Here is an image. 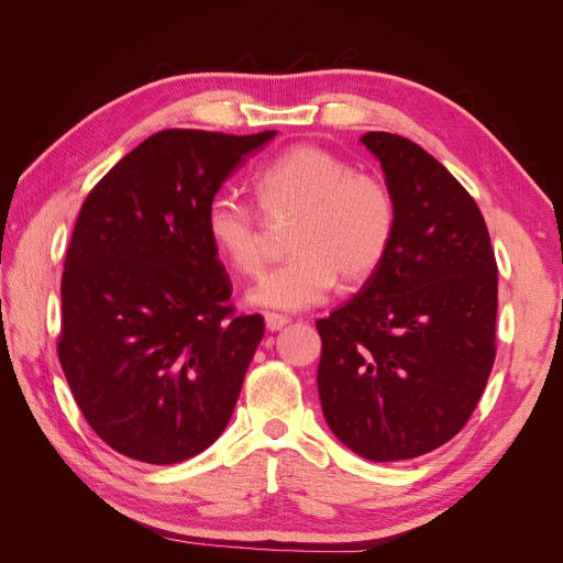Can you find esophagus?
<instances>
[{"instance_id":"1","label":"esophagus","mask_w":563,"mask_h":563,"mask_svg":"<svg viewBox=\"0 0 563 563\" xmlns=\"http://www.w3.org/2000/svg\"><path fill=\"white\" fill-rule=\"evenodd\" d=\"M288 323V317H284V314H275V312H269V314H265V327H267V331H279V329H284Z\"/></svg>"}]
</instances>
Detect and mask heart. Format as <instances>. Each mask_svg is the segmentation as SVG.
Returning a JSON list of instances; mask_svg holds the SVG:
<instances>
[{
  "mask_svg": "<svg viewBox=\"0 0 563 563\" xmlns=\"http://www.w3.org/2000/svg\"><path fill=\"white\" fill-rule=\"evenodd\" d=\"M253 192L267 216L298 213L288 249L291 258L269 269L249 294L251 305L300 312L323 302L338 284H362L376 272L395 240L397 201L383 178L317 145H294L253 176ZM203 230L216 253L236 275L263 269V228L249 203L216 195Z\"/></svg>",
  "mask_w": 563,
  "mask_h": 563,
  "instance_id": "1",
  "label": "heart"
}]
</instances>
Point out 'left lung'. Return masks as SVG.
<instances>
[{"instance_id":"8db88e82","label":"left lung","mask_w":563,"mask_h":563,"mask_svg":"<svg viewBox=\"0 0 563 563\" xmlns=\"http://www.w3.org/2000/svg\"><path fill=\"white\" fill-rule=\"evenodd\" d=\"M397 201L395 240L350 302L317 319L319 399L366 460L418 457L465 428L496 362L498 263L486 220L444 164L371 131Z\"/></svg>"}]
</instances>
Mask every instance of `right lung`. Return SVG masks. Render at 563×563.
Here are the masks:
<instances>
[{
    "label": "right lung",
    "instance_id": "add662e5",
    "mask_svg": "<svg viewBox=\"0 0 563 563\" xmlns=\"http://www.w3.org/2000/svg\"><path fill=\"white\" fill-rule=\"evenodd\" d=\"M272 135L159 131L81 203L60 282L58 360L79 411L117 453L183 463L228 428L265 319L236 314L203 213Z\"/></svg>",
    "mask_w": 563,
    "mask_h": 563
}]
</instances>
